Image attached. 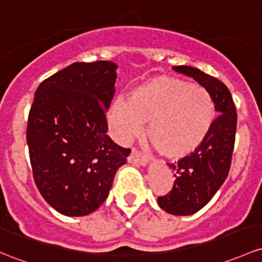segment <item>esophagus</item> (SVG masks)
Wrapping results in <instances>:
<instances>
[{"instance_id": "34e87169", "label": "esophagus", "mask_w": 262, "mask_h": 262, "mask_svg": "<svg viewBox=\"0 0 262 262\" xmlns=\"http://www.w3.org/2000/svg\"><path fill=\"white\" fill-rule=\"evenodd\" d=\"M128 162H130V163L140 164V166H147L148 162H149V157L144 156V154L140 153L139 150H137L136 148H133L128 157Z\"/></svg>"}]
</instances>
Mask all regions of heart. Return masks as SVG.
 <instances>
[{"label":"heart","mask_w":262,"mask_h":262,"mask_svg":"<svg viewBox=\"0 0 262 262\" xmlns=\"http://www.w3.org/2000/svg\"><path fill=\"white\" fill-rule=\"evenodd\" d=\"M214 117L207 90L173 76H156L134 88L128 101H115L109 123L118 139L129 140L148 122L150 144L167 158L178 159L205 142Z\"/></svg>","instance_id":"b5f03b06"}]
</instances>
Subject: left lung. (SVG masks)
<instances>
[{
	"label": "left lung",
	"mask_w": 262,
	"mask_h": 262,
	"mask_svg": "<svg viewBox=\"0 0 262 262\" xmlns=\"http://www.w3.org/2000/svg\"><path fill=\"white\" fill-rule=\"evenodd\" d=\"M173 70L193 78L202 85L220 113L205 142L177 163H168L174 173L169 193L158 197L162 210L176 216H188L205 207L227 178L235 145L237 114L230 90L222 81L192 66Z\"/></svg>",
	"instance_id": "8db88e82"
}]
</instances>
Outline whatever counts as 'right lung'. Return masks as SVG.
I'll return each instance as SVG.
<instances>
[{
	"mask_svg": "<svg viewBox=\"0 0 262 262\" xmlns=\"http://www.w3.org/2000/svg\"><path fill=\"white\" fill-rule=\"evenodd\" d=\"M118 66L74 62L38 85L26 139L41 196L65 216H85L108 197L129 148L106 134Z\"/></svg>",
	"mask_w": 262,
	"mask_h": 262,
	"instance_id": "add662e5",
	"label": "right lung"
}]
</instances>
